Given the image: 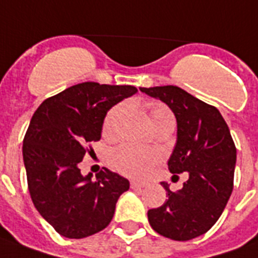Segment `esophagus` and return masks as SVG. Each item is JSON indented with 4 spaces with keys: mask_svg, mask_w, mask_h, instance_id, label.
Segmentation results:
<instances>
[{
    "mask_svg": "<svg viewBox=\"0 0 258 258\" xmlns=\"http://www.w3.org/2000/svg\"><path fill=\"white\" fill-rule=\"evenodd\" d=\"M146 187V183H139V181H133L131 183V188L133 189H140V188Z\"/></svg>",
    "mask_w": 258,
    "mask_h": 258,
    "instance_id": "1",
    "label": "esophagus"
}]
</instances>
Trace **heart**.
<instances>
[{
	"instance_id": "b5f03b06",
	"label": "heart",
	"mask_w": 258,
	"mask_h": 258,
	"mask_svg": "<svg viewBox=\"0 0 258 258\" xmlns=\"http://www.w3.org/2000/svg\"><path fill=\"white\" fill-rule=\"evenodd\" d=\"M122 106L111 108L103 120V131L106 134H112L115 131L118 119L122 114ZM150 118L152 125L163 122H175L172 112L163 104H152L150 110ZM156 162V155L150 150L138 147L134 144H122L111 151L110 163L112 168L119 171L123 175L133 177H142L150 171V168Z\"/></svg>"
}]
</instances>
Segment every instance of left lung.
<instances>
[{"mask_svg":"<svg viewBox=\"0 0 258 258\" xmlns=\"http://www.w3.org/2000/svg\"><path fill=\"white\" fill-rule=\"evenodd\" d=\"M162 100L175 114L176 144L169 156L171 173L188 172L183 188L172 192L163 181L168 199L150 209L155 232L175 241H187L208 232L221 216L233 189L236 147L220 111L177 86L140 87Z\"/></svg>","mask_w":258,"mask_h":258,"instance_id":"1","label":"left lung"}]
</instances>
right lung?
Listing matches in <instances>:
<instances>
[{"label":"right lung","instance_id":"obj_1","mask_svg":"<svg viewBox=\"0 0 258 258\" xmlns=\"http://www.w3.org/2000/svg\"><path fill=\"white\" fill-rule=\"evenodd\" d=\"M138 93L134 86L83 82L47 98L24 139V164L34 207L60 236L83 238L107 227L130 181L103 168L96 180L78 164L86 144L100 139L107 111Z\"/></svg>","mask_w":258,"mask_h":258}]
</instances>
